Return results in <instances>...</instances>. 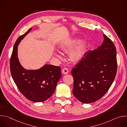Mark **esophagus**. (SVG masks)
I'll return each mask as SVG.
<instances>
[{"instance_id": "esophagus-1", "label": "esophagus", "mask_w": 127, "mask_h": 127, "mask_svg": "<svg viewBox=\"0 0 127 127\" xmlns=\"http://www.w3.org/2000/svg\"><path fill=\"white\" fill-rule=\"evenodd\" d=\"M62 73L64 74H67L69 73V70L67 68H64L63 69V70L62 71Z\"/></svg>"}]
</instances>
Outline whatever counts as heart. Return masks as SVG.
I'll use <instances>...</instances> for the list:
<instances>
[{
	"instance_id": "1",
	"label": "heart",
	"mask_w": 127,
	"mask_h": 127,
	"mask_svg": "<svg viewBox=\"0 0 127 127\" xmlns=\"http://www.w3.org/2000/svg\"><path fill=\"white\" fill-rule=\"evenodd\" d=\"M81 42L82 40L80 39H75L72 40L62 45L61 46L60 49L62 51L64 52H69L72 49L75 47L78 44H79ZM86 51V45L85 44H80L75 49L70 52L69 55L70 60L71 62L74 63H77L79 62L84 57ZM55 55L59 59L61 58V56L59 53H56Z\"/></svg>"
}]
</instances>
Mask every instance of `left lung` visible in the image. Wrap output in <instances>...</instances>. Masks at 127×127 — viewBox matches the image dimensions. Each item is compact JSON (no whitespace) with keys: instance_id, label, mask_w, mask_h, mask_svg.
<instances>
[{"instance_id":"obj_1","label":"left lung","mask_w":127,"mask_h":127,"mask_svg":"<svg viewBox=\"0 0 127 127\" xmlns=\"http://www.w3.org/2000/svg\"><path fill=\"white\" fill-rule=\"evenodd\" d=\"M97 49L86 52L72 69L73 94L80 102L89 103L100 99L112 85L117 73V51L105 34Z\"/></svg>"}]
</instances>
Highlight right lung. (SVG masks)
Instances as JSON below:
<instances>
[{
  "instance_id": "right-lung-1",
  "label": "right lung",
  "mask_w": 127,
  "mask_h": 127,
  "mask_svg": "<svg viewBox=\"0 0 127 127\" xmlns=\"http://www.w3.org/2000/svg\"><path fill=\"white\" fill-rule=\"evenodd\" d=\"M32 29H30L15 42L10 58V69L12 77L21 93L29 100L39 102L47 100L54 94L61 77V68L50 64H45L34 70L26 69L22 66L18 57V46Z\"/></svg>"
}]
</instances>
